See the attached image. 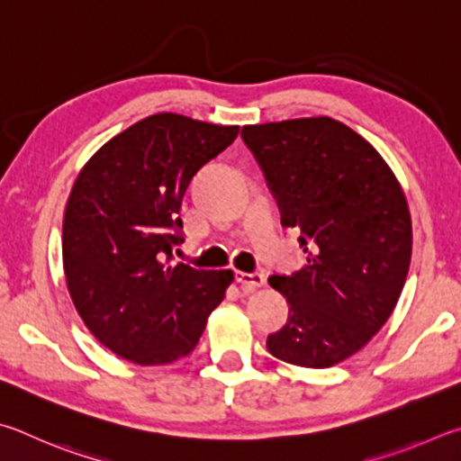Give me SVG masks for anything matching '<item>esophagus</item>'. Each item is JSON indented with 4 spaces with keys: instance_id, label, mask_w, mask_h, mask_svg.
<instances>
[{
    "instance_id": "34e87169",
    "label": "esophagus",
    "mask_w": 461,
    "mask_h": 461,
    "mask_svg": "<svg viewBox=\"0 0 461 461\" xmlns=\"http://www.w3.org/2000/svg\"><path fill=\"white\" fill-rule=\"evenodd\" d=\"M235 279H237V284H240V287L245 289V292H255V289H259V287L265 285V276L259 271H255V273L237 271Z\"/></svg>"
}]
</instances>
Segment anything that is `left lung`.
I'll return each instance as SVG.
<instances>
[{"label":"left lung","mask_w":461,"mask_h":461,"mask_svg":"<svg viewBox=\"0 0 461 461\" xmlns=\"http://www.w3.org/2000/svg\"><path fill=\"white\" fill-rule=\"evenodd\" d=\"M240 137L276 198L281 226L300 230L305 267L271 276L285 326L267 348L285 362L326 368L358 352L399 302L413 230L397 177L378 151L330 117L247 125Z\"/></svg>","instance_id":"8db88e82"}]
</instances>
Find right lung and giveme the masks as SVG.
Here are the masks:
<instances>
[{
  "label": "right lung",
  "instance_id": "1",
  "mask_svg": "<svg viewBox=\"0 0 461 461\" xmlns=\"http://www.w3.org/2000/svg\"><path fill=\"white\" fill-rule=\"evenodd\" d=\"M237 125L158 113L113 137L72 185L62 261L72 303L93 336L141 366L190 354L232 271L174 263L192 177L237 140Z\"/></svg>",
  "mask_w": 461,
  "mask_h": 461
}]
</instances>
